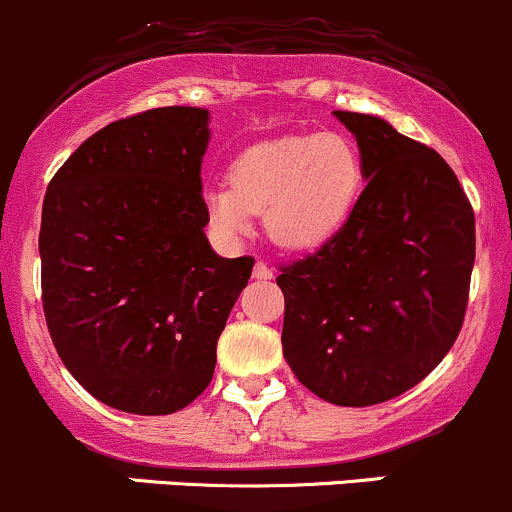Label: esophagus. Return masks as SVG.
Returning a JSON list of instances; mask_svg holds the SVG:
<instances>
[{
    "mask_svg": "<svg viewBox=\"0 0 512 512\" xmlns=\"http://www.w3.org/2000/svg\"><path fill=\"white\" fill-rule=\"evenodd\" d=\"M254 278H256V281H271L273 271H271V268H268L263 261H256V266H254Z\"/></svg>",
    "mask_w": 512,
    "mask_h": 512,
    "instance_id": "1",
    "label": "esophagus"
}]
</instances>
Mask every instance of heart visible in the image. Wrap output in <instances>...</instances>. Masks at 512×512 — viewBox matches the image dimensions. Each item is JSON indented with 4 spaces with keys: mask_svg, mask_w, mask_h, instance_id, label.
Masks as SVG:
<instances>
[{
    "mask_svg": "<svg viewBox=\"0 0 512 512\" xmlns=\"http://www.w3.org/2000/svg\"><path fill=\"white\" fill-rule=\"evenodd\" d=\"M365 177L357 145L340 133L283 135L241 152L229 184L204 194L212 229L224 239H241L263 212V229L273 244L303 251L325 244L355 207Z\"/></svg>",
    "mask_w": 512,
    "mask_h": 512,
    "instance_id": "1",
    "label": "heart"
}]
</instances>
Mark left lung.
Segmentation results:
<instances>
[{
	"instance_id": "1",
	"label": "left lung",
	"mask_w": 512,
	"mask_h": 512,
	"mask_svg": "<svg viewBox=\"0 0 512 512\" xmlns=\"http://www.w3.org/2000/svg\"><path fill=\"white\" fill-rule=\"evenodd\" d=\"M367 187L315 254L281 266L283 355L337 407L419 384L461 333L476 261L471 202L444 157L374 115L335 110Z\"/></svg>"
}]
</instances>
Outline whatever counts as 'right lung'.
<instances>
[{"label":"right lung","instance_id":"1","mask_svg":"<svg viewBox=\"0 0 512 512\" xmlns=\"http://www.w3.org/2000/svg\"><path fill=\"white\" fill-rule=\"evenodd\" d=\"M207 142L209 110H145L91 135L46 189V325L76 382L120 412L172 414L209 387L254 268L204 234Z\"/></svg>","mask_w":512,"mask_h":512}]
</instances>
